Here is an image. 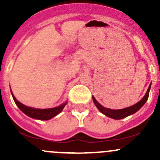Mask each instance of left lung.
Masks as SVG:
<instances>
[{"label":"left lung","instance_id":"left-lung-1","mask_svg":"<svg viewBox=\"0 0 160 160\" xmlns=\"http://www.w3.org/2000/svg\"><path fill=\"white\" fill-rule=\"evenodd\" d=\"M150 88H151V84L149 85V88H148L147 92L145 94V96L143 97L141 101H138L137 104H134V105L131 106V107L125 108L124 109H119V110H112V109L107 108L103 107L102 105L99 104L98 101H96V99L94 98V97L92 96V98H93V101L94 104L96 105V107L98 108V109L101 111L102 114H105L108 117L111 118L116 119V120H119V119L125 118L128 117V116L131 115V114H135V112H137L147 101L148 98H149V90Z\"/></svg>","mask_w":160,"mask_h":160}]
</instances>
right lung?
Instances as JSON below:
<instances>
[{"label": "right lung", "instance_id": "right-lung-1", "mask_svg": "<svg viewBox=\"0 0 160 160\" xmlns=\"http://www.w3.org/2000/svg\"><path fill=\"white\" fill-rule=\"evenodd\" d=\"M11 94H12L13 99H14V102L17 104L18 108L20 109L24 114L28 115V117L32 118L35 119H38V120H49V119L52 118L53 117L59 114L61 111H62L63 108L67 104V102L64 103V104H61V105L58 106L56 108H48V109H38V108H33L28 107V106L24 105L21 102H19L15 97L13 95L12 91H11Z\"/></svg>", "mask_w": 160, "mask_h": 160}]
</instances>
